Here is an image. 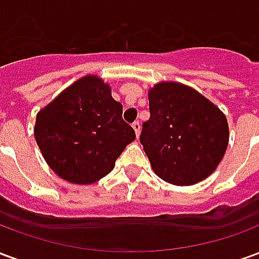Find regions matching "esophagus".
<instances>
[{
	"label": "esophagus",
	"instance_id": "esophagus-1",
	"mask_svg": "<svg viewBox=\"0 0 259 259\" xmlns=\"http://www.w3.org/2000/svg\"><path fill=\"white\" fill-rule=\"evenodd\" d=\"M132 127H133V130L136 132V136H137V139H139V136H140V130H141V126L139 122H135V123L132 124Z\"/></svg>",
	"mask_w": 259,
	"mask_h": 259
}]
</instances>
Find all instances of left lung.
Wrapping results in <instances>:
<instances>
[{"instance_id": "1", "label": "left lung", "mask_w": 259, "mask_h": 259, "mask_svg": "<svg viewBox=\"0 0 259 259\" xmlns=\"http://www.w3.org/2000/svg\"><path fill=\"white\" fill-rule=\"evenodd\" d=\"M140 143L152 170L170 185L191 186L218 168L229 143L225 113L190 85L159 81L148 90Z\"/></svg>"}]
</instances>
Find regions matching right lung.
Returning a JSON list of instances; mask_svg holds the SVG:
<instances>
[{
  "mask_svg": "<svg viewBox=\"0 0 259 259\" xmlns=\"http://www.w3.org/2000/svg\"><path fill=\"white\" fill-rule=\"evenodd\" d=\"M122 104L96 74L76 80L40 109L34 137L48 166L73 185L107 176L135 130L122 119Z\"/></svg>",
  "mask_w": 259,
  "mask_h": 259,
  "instance_id": "right-lung-1",
  "label": "right lung"
}]
</instances>
